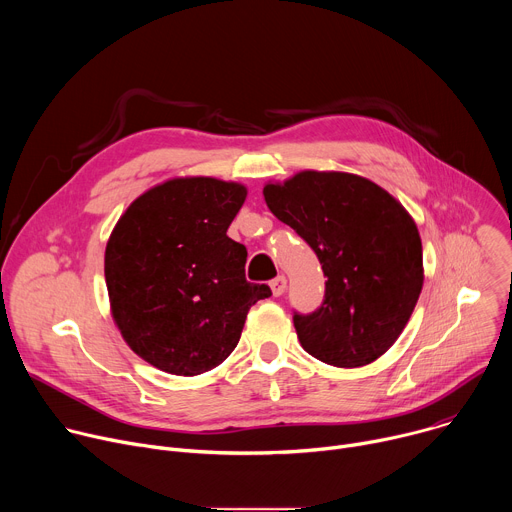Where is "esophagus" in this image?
Masks as SVG:
<instances>
[{
    "mask_svg": "<svg viewBox=\"0 0 512 512\" xmlns=\"http://www.w3.org/2000/svg\"><path fill=\"white\" fill-rule=\"evenodd\" d=\"M271 291H273V296L277 298V296H281L283 291H285V287H287V279L283 277V275H277L275 279H271Z\"/></svg>",
    "mask_w": 512,
    "mask_h": 512,
    "instance_id": "obj_1",
    "label": "esophagus"
}]
</instances>
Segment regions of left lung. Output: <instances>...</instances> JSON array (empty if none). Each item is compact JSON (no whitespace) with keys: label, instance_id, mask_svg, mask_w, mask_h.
I'll use <instances>...</instances> for the list:
<instances>
[{"label":"left lung","instance_id":"left-lung-1","mask_svg":"<svg viewBox=\"0 0 512 512\" xmlns=\"http://www.w3.org/2000/svg\"><path fill=\"white\" fill-rule=\"evenodd\" d=\"M269 210L318 255L322 306L294 314L308 354L340 369L385 354L419 300L423 251L409 212L375 182L346 172L306 170L263 188Z\"/></svg>","mask_w":512,"mask_h":512}]
</instances>
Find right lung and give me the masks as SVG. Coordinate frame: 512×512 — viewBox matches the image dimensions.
Masks as SVG:
<instances>
[{
    "label": "right lung",
    "instance_id": "right-lung-1",
    "mask_svg": "<svg viewBox=\"0 0 512 512\" xmlns=\"http://www.w3.org/2000/svg\"><path fill=\"white\" fill-rule=\"evenodd\" d=\"M247 188L174 178L135 198L105 249L111 314L129 348L156 369L194 377L239 344L247 312L271 296L245 277L247 249L227 235Z\"/></svg>",
    "mask_w": 512,
    "mask_h": 512
}]
</instances>
